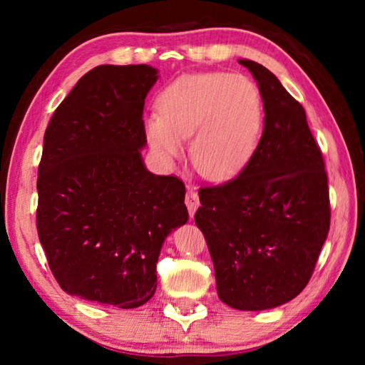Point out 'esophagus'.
<instances>
[{"label":"esophagus","instance_id":"obj_1","mask_svg":"<svg viewBox=\"0 0 365 365\" xmlns=\"http://www.w3.org/2000/svg\"><path fill=\"white\" fill-rule=\"evenodd\" d=\"M185 205H187L188 207V212L191 217H193L196 209L200 207V196H197V193L195 190H188L187 195H185Z\"/></svg>","mask_w":365,"mask_h":365}]
</instances>
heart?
I'll use <instances>...</instances> for the list:
<instances>
[{
	"instance_id": "obj_1",
	"label": "heart",
	"mask_w": 365,
	"mask_h": 365,
	"mask_svg": "<svg viewBox=\"0 0 365 365\" xmlns=\"http://www.w3.org/2000/svg\"><path fill=\"white\" fill-rule=\"evenodd\" d=\"M159 114L145 120L150 145L165 159L183 154L191 138V160L212 180L237 175L255 153L262 128V96L240 73H188L160 91Z\"/></svg>"
}]
</instances>
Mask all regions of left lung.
<instances>
[{
  "instance_id": "8db88e82",
  "label": "left lung",
  "mask_w": 365,
  "mask_h": 365,
  "mask_svg": "<svg viewBox=\"0 0 365 365\" xmlns=\"http://www.w3.org/2000/svg\"><path fill=\"white\" fill-rule=\"evenodd\" d=\"M264 101V130L240 174L200 188L195 222L211 252L222 302L264 311L296 298L330 230L325 163L304 108L264 66L240 59Z\"/></svg>"
}]
</instances>
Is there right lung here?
<instances>
[{
	"mask_svg": "<svg viewBox=\"0 0 365 365\" xmlns=\"http://www.w3.org/2000/svg\"><path fill=\"white\" fill-rule=\"evenodd\" d=\"M158 71L98 66L49 120L38 165L36 230L66 293L133 309L153 298L160 248L187 224L185 185L146 170L145 98Z\"/></svg>",
	"mask_w": 365,
	"mask_h": 365,
	"instance_id": "obj_1",
	"label": "right lung"
}]
</instances>
